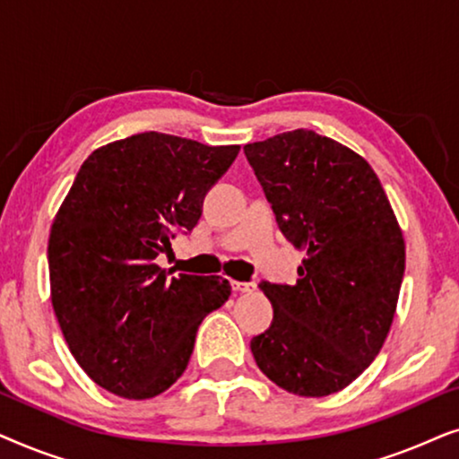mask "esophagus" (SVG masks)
Instances as JSON below:
<instances>
[{"label":"esophagus","mask_w":459,"mask_h":459,"mask_svg":"<svg viewBox=\"0 0 459 459\" xmlns=\"http://www.w3.org/2000/svg\"><path fill=\"white\" fill-rule=\"evenodd\" d=\"M231 288H234L236 292H253L256 284L255 281H231Z\"/></svg>","instance_id":"obj_1"}]
</instances>
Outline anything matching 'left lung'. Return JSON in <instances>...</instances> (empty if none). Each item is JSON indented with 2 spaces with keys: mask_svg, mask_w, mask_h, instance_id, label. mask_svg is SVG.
I'll use <instances>...</instances> for the list:
<instances>
[{
  "mask_svg": "<svg viewBox=\"0 0 459 459\" xmlns=\"http://www.w3.org/2000/svg\"><path fill=\"white\" fill-rule=\"evenodd\" d=\"M244 154L280 231L307 250L297 284H259L273 322L250 351L288 393H338L376 359L391 330L403 234L374 169L342 143L297 129L247 143Z\"/></svg>",
  "mask_w": 459,
  "mask_h": 459,
  "instance_id": "obj_1",
  "label": "left lung"
}]
</instances>
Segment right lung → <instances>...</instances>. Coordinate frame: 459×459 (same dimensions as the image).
Wrapping results in <instances>:
<instances>
[{
  "mask_svg": "<svg viewBox=\"0 0 459 459\" xmlns=\"http://www.w3.org/2000/svg\"><path fill=\"white\" fill-rule=\"evenodd\" d=\"M238 152L146 131L81 165L49 234V284L68 349L106 391L165 393L187 368L198 325L230 299L228 280H169L156 256L194 230Z\"/></svg>",
  "mask_w": 459,
  "mask_h": 459,
  "instance_id": "obj_1",
  "label": "right lung"
}]
</instances>
